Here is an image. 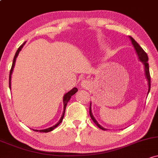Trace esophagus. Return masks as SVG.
I'll use <instances>...</instances> for the list:
<instances>
[{
	"label": "esophagus",
	"mask_w": 158,
	"mask_h": 158,
	"mask_svg": "<svg viewBox=\"0 0 158 158\" xmlns=\"http://www.w3.org/2000/svg\"><path fill=\"white\" fill-rule=\"evenodd\" d=\"M89 82H88L86 80H82V81L81 82V86H83V87L84 88H86L88 86H89Z\"/></svg>",
	"instance_id": "esophagus-1"
}]
</instances>
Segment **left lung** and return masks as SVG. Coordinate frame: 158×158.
<instances>
[{
	"label": "left lung",
	"instance_id": "obj_1",
	"mask_svg": "<svg viewBox=\"0 0 158 158\" xmlns=\"http://www.w3.org/2000/svg\"><path fill=\"white\" fill-rule=\"evenodd\" d=\"M132 42V44H133L134 49H135V52H136V55L138 56V59H139V61L143 64L144 65V69H145V78H146L148 81V94L149 92H150V88H151V77H150V73H149V66L148 63V57L147 53L143 50V49L139 45V44L135 41L134 39L132 38V37H129ZM89 115H90L91 119L93 120V121L94 122L99 128L101 129L102 130H106V128H104L102 126L99 124L98 123V121L95 119L94 116L93 115L92 113V108H91V102L90 105H89Z\"/></svg>",
	"mask_w": 158,
	"mask_h": 158
}]
</instances>
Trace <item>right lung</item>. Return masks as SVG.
Returning <instances> with one entry per match:
<instances>
[{
  "mask_svg": "<svg viewBox=\"0 0 158 158\" xmlns=\"http://www.w3.org/2000/svg\"><path fill=\"white\" fill-rule=\"evenodd\" d=\"M25 42H24V44H23V45L20 46L19 47V49L17 50V51H16V54H15V56L14 58H13V65H12V67H11V70H10V77H9V85H10V89H11V75H12V73H13V69H14V66H15V63H16V58H17L19 53V52L21 51V50L23 49V46L25 45ZM77 92V88L76 87H74L72 89H71L70 91H69L68 93H66L65 95H64L63 96V112H62V117H61V118L59 119V122L57 123H56L54 126H52L51 127H49V128L47 129H44V130H34L36 132H40V133H48V132H50L52 131V130H53L54 129L56 128V127H57L59 126V124L61 123V122L62 121V120H63V118H64V115H65V108H66V106H67L68 102H69V101L70 100L71 97L73 96V95L75 94Z\"/></svg>",
  "mask_w": 158,
  "mask_h": 158,
  "instance_id": "add662e5",
  "label": "right lung"
}]
</instances>
